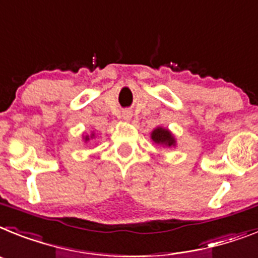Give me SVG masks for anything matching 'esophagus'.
<instances>
[{"label": "esophagus", "instance_id": "obj_1", "mask_svg": "<svg viewBox=\"0 0 258 258\" xmlns=\"http://www.w3.org/2000/svg\"><path fill=\"white\" fill-rule=\"evenodd\" d=\"M130 118H131V113H130V111H124V113H123V119L128 120Z\"/></svg>", "mask_w": 258, "mask_h": 258}]
</instances>
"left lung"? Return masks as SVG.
<instances>
[{
    "label": "left lung",
    "instance_id": "left-lung-1",
    "mask_svg": "<svg viewBox=\"0 0 258 258\" xmlns=\"http://www.w3.org/2000/svg\"><path fill=\"white\" fill-rule=\"evenodd\" d=\"M152 140L156 144L167 145V147H171V145L175 144V140H174L171 134L166 128H161V127H158V128L152 132Z\"/></svg>",
    "mask_w": 258,
    "mask_h": 258
}]
</instances>
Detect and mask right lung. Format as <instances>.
Segmentation results:
<instances>
[{
  "label": "right lung",
  "instance_id": "1",
  "mask_svg": "<svg viewBox=\"0 0 258 258\" xmlns=\"http://www.w3.org/2000/svg\"><path fill=\"white\" fill-rule=\"evenodd\" d=\"M91 138H92V136H91ZM84 139H86V142H88V140H89V136H86V138H84Z\"/></svg>",
  "mask_w": 258,
  "mask_h": 258
}]
</instances>
